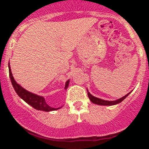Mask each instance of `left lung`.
<instances>
[{"label":"left lung","instance_id":"8db88e82","mask_svg":"<svg viewBox=\"0 0 149 149\" xmlns=\"http://www.w3.org/2000/svg\"><path fill=\"white\" fill-rule=\"evenodd\" d=\"M87 91H88V90H87ZM130 92H129V93L127 94L125 96L123 97L122 98L118 99V100H117L116 101H106V100H101V99L97 98V97L92 96L91 94H90L88 91V95L89 98H90V101H91L92 103H94L95 104H98V105H102V106H111V105H115V104L120 103L122 101H123L125 99L126 97H127L128 95L130 94Z\"/></svg>","mask_w":149,"mask_h":149}]
</instances>
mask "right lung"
I'll return each instance as SVG.
<instances>
[{
	"instance_id": "right-lung-1",
	"label": "right lung",
	"mask_w": 149,
	"mask_h": 149,
	"mask_svg": "<svg viewBox=\"0 0 149 149\" xmlns=\"http://www.w3.org/2000/svg\"><path fill=\"white\" fill-rule=\"evenodd\" d=\"M8 67H9V76L10 80H11L12 85H13V88H14L15 92H17L18 96L20 98H22L25 102L29 104L35 109L43 111L48 112L51 111L57 110V109H59V108H52L49 107L48 104L45 102L44 97L31 93V92H29L27 91V90H26L25 89L22 88L19 85L16 83L14 78H13V74H12L11 72V69H10V63L8 64ZM69 80H68V81H66V85H65V89H67L68 86H69Z\"/></svg>"
}]
</instances>
